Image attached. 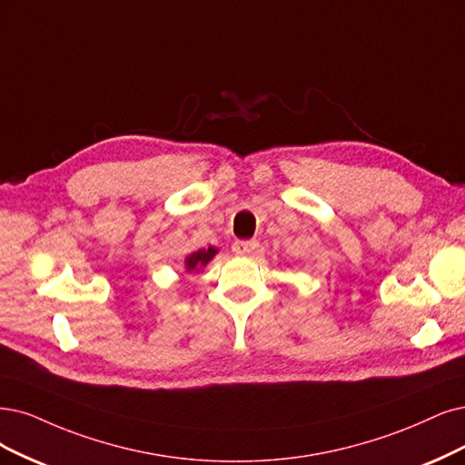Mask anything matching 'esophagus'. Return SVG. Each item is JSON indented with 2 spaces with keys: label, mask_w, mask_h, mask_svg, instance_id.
Here are the masks:
<instances>
[{
  "label": "esophagus",
  "mask_w": 465,
  "mask_h": 465,
  "mask_svg": "<svg viewBox=\"0 0 465 465\" xmlns=\"http://www.w3.org/2000/svg\"><path fill=\"white\" fill-rule=\"evenodd\" d=\"M256 247H259V243L252 242V239H249V242H243V239H242V242H235L232 249L239 256H249V254H252L256 251Z\"/></svg>",
  "instance_id": "esophagus-1"
}]
</instances>
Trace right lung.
Wrapping results in <instances>:
<instances>
[{
  "instance_id": "add662e5",
  "label": "right lung",
  "mask_w": 465,
  "mask_h": 465,
  "mask_svg": "<svg viewBox=\"0 0 465 465\" xmlns=\"http://www.w3.org/2000/svg\"><path fill=\"white\" fill-rule=\"evenodd\" d=\"M216 252H218V249H214V247L199 249V251L192 252V254H189L187 259H185V270H187V272H199V268L206 266V264H209V262L214 259Z\"/></svg>"
}]
</instances>
